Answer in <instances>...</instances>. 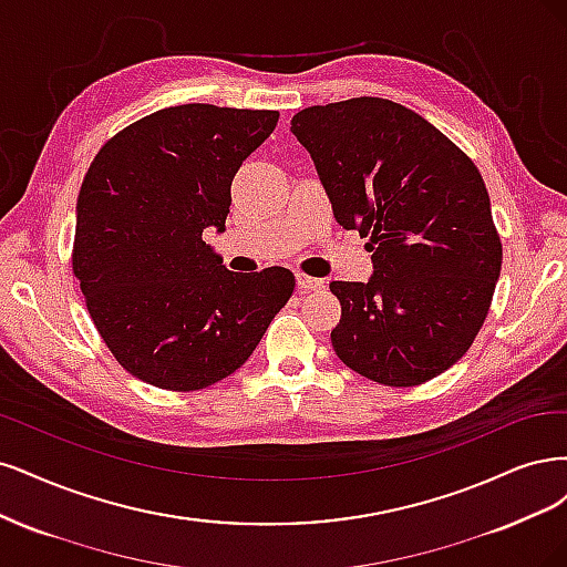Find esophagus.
<instances>
[{
    "label": "esophagus",
    "instance_id": "obj_1",
    "mask_svg": "<svg viewBox=\"0 0 567 567\" xmlns=\"http://www.w3.org/2000/svg\"><path fill=\"white\" fill-rule=\"evenodd\" d=\"M297 287L301 291H313V289H322L324 282L318 280V278H310V276H303V272H297Z\"/></svg>",
    "mask_w": 567,
    "mask_h": 567
}]
</instances>
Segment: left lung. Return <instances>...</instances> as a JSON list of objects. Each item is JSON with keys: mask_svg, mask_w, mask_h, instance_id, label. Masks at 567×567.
Masks as SVG:
<instances>
[{"mask_svg": "<svg viewBox=\"0 0 567 567\" xmlns=\"http://www.w3.org/2000/svg\"><path fill=\"white\" fill-rule=\"evenodd\" d=\"M291 134L316 164L337 224L370 237L368 282H332L343 364L386 386H416L476 339L502 270L483 176L405 105L360 96L313 105Z\"/></svg>", "mask_w": 567, "mask_h": 567, "instance_id": "8db88e82", "label": "left lung"}]
</instances>
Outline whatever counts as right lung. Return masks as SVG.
<instances>
[{
  "mask_svg": "<svg viewBox=\"0 0 567 567\" xmlns=\"http://www.w3.org/2000/svg\"><path fill=\"white\" fill-rule=\"evenodd\" d=\"M278 111L164 107L107 141L78 197L72 270L122 368L169 391L226 379L295 291V272H233L203 233L226 230L230 184Z\"/></svg>",
  "mask_w": 567,
  "mask_h": 567,
  "instance_id": "obj_1",
  "label": "right lung"
}]
</instances>
